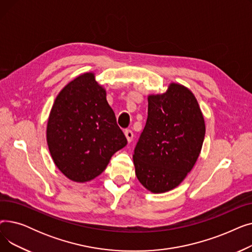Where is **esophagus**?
Returning a JSON list of instances; mask_svg holds the SVG:
<instances>
[{
    "label": "esophagus",
    "mask_w": 252,
    "mask_h": 252,
    "mask_svg": "<svg viewBox=\"0 0 252 252\" xmlns=\"http://www.w3.org/2000/svg\"><path fill=\"white\" fill-rule=\"evenodd\" d=\"M125 135L126 137V140L128 143H130L131 141H133V138H134V133L131 131L130 129H126L125 130Z\"/></svg>",
    "instance_id": "obj_1"
}]
</instances>
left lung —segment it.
Instances as JSON below:
<instances>
[{
    "mask_svg": "<svg viewBox=\"0 0 252 252\" xmlns=\"http://www.w3.org/2000/svg\"><path fill=\"white\" fill-rule=\"evenodd\" d=\"M204 118L193 93L171 83L148 96V117L133 155L139 182L152 193L178 187L200 154Z\"/></svg>",
    "mask_w": 252,
    "mask_h": 252,
    "instance_id": "8db88e82",
    "label": "left lung"
}]
</instances>
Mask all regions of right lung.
Wrapping results in <instances>:
<instances>
[{
	"instance_id": "add662e5",
	"label": "right lung",
	"mask_w": 252,
	"mask_h": 252,
	"mask_svg": "<svg viewBox=\"0 0 252 252\" xmlns=\"http://www.w3.org/2000/svg\"><path fill=\"white\" fill-rule=\"evenodd\" d=\"M49 151L61 173L77 183L101 175L112 155L127 144L106 100V91L87 72L66 85L47 125Z\"/></svg>"
}]
</instances>
